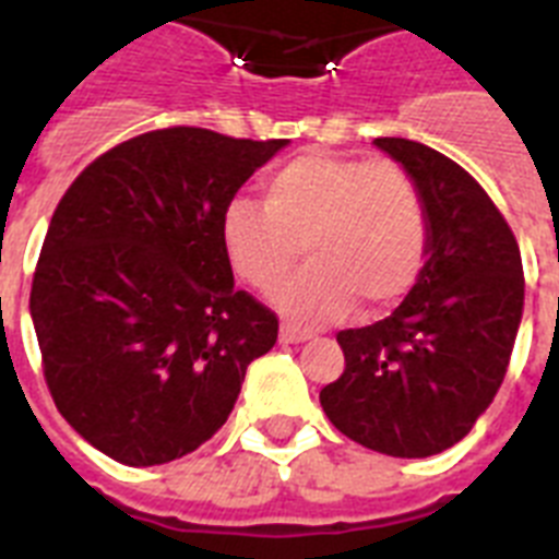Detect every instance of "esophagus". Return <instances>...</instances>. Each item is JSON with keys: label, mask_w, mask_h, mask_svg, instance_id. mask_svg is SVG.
Here are the masks:
<instances>
[{"label": "esophagus", "mask_w": 559, "mask_h": 559, "mask_svg": "<svg viewBox=\"0 0 559 559\" xmlns=\"http://www.w3.org/2000/svg\"><path fill=\"white\" fill-rule=\"evenodd\" d=\"M309 337H312V334L304 332V329H295V326H289V323H284V326H281V343H304V340H309Z\"/></svg>", "instance_id": "1"}]
</instances>
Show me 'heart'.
Returning a JSON list of instances; mask_svg holds the SVG:
<instances>
[{
	"mask_svg": "<svg viewBox=\"0 0 559 559\" xmlns=\"http://www.w3.org/2000/svg\"><path fill=\"white\" fill-rule=\"evenodd\" d=\"M219 241L230 270L270 293L300 259L309 264L275 293L295 323H329L360 304L385 312L416 286L427 259V211L414 174L394 159L312 152L264 179V205L230 199Z\"/></svg>",
	"mask_w": 559,
	"mask_h": 559,
	"instance_id": "1",
	"label": "heart"
}]
</instances>
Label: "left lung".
I'll use <instances>...</instances> for the list:
<instances>
[{
    "mask_svg": "<svg viewBox=\"0 0 559 559\" xmlns=\"http://www.w3.org/2000/svg\"><path fill=\"white\" fill-rule=\"evenodd\" d=\"M373 143L419 186L427 261L385 320L337 332L346 368L320 405L362 448L425 459L464 439L507 377L523 314L521 250L459 163L405 138Z\"/></svg>",
    "mask_w": 559,
    "mask_h": 559,
    "instance_id": "obj_1",
    "label": "left lung"
}]
</instances>
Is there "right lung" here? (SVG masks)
Wrapping results in <instances>:
<instances>
[{
  "instance_id": "obj_1",
  "label": "right lung",
  "mask_w": 559,
  "mask_h": 559,
  "mask_svg": "<svg viewBox=\"0 0 559 559\" xmlns=\"http://www.w3.org/2000/svg\"><path fill=\"white\" fill-rule=\"evenodd\" d=\"M284 145L157 129L92 159L58 202L33 326L58 414L109 459L154 467L193 453L275 346L273 309L233 286L219 219Z\"/></svg>"
}]
</instances>
